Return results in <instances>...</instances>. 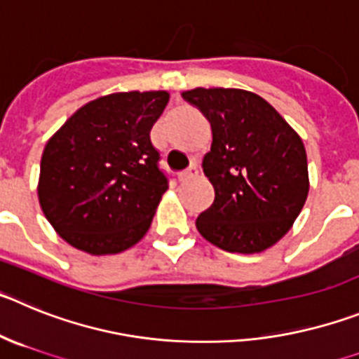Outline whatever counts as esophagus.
<instances>
[{"mask_svg": "<svg viewBox=\"0 0 359 359\" xmlns=\"http://www.w3.org/2000/svg\"><path fill=\"white\" fill-rule=\"evenodd\" d=\"M198 175V168H196V164H193L189 170H186V172H182L179 175L180 180H189V179H195V177Z\"/></svg>", "mask_w": 359, "mask_h": 359, "instance_id": "esophagus-1", "label": "esophagus"}]
</instances>
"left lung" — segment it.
I'll list each match as a JSON object with an SVG mask.
<instances>
[{"mask_svg": "<svg viewBox=\"0 0 359 359\" xmlns=\"http://www.w3.org/2000/svg\"><path fill=\"white\" fill-rule=\"evenodd\" d=\"M182 98L209 119L212 130L202 168L215 202L196 218V229L222 250H266L292 229L308 198L304 143L266 100L250 91L196 87Z\"/></svg>", "mask_w": 359, "mask_h": 359, "instance_id": "8db88e82", "label": "left lung"}]
</instances>
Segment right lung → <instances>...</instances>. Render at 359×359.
<instances>
[{"label": "right lung", "mask_w": 359, "mask_h": 359, "mask_svg": "<svg viewBox=\"0 0 359 359\" xmlns=\"http://www.w3.org/2000/svg\"><path fill=\"white\" fill-rule=\"evenodd\" d=\"M166 91L114 93L86 103L46 143L37 195L57 234L91 256L147 234L168 189L150 130Z\"/></svg>", "instance_id": "add662e5"}]
</instances>
